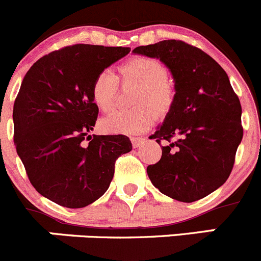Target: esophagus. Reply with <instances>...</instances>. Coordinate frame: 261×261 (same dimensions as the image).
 Returning a JSON list of instances; mask_svg holds the SVG:
<instances>
[{
	"instance_id": "esophagus-1",
	"label": "esophagus",
	"mask_w": 261,
	"mask_h": 261,
	"mask_svg": "<svg viewBox=\"0 0 261 261\" xmlns=\"http://www.w3.org/2000/svg\"><path fill=\"white\" fill-rule=\"evenodd\" d=\"M130 141L134 148H138L144 143V138H142V137H130Z\"/></svg>"
}]
</instances>
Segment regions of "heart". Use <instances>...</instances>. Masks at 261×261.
Returning <instances> with one entry per match:
<instances>
[{"instance_id": "b5f03b06", "label": "heart", "mask_w": 261, "mask_h": 261, "mask_svg": "<svg viewBox=\"0 0 261 261\" xmlns=\"http://www.w3.org/2000/svg\"><path fill=\"white\" fill-rule=\"evenodd\" d=\"M124 82L137 84L132 96L136 105L112 113L101 120V128L108 133L137 134L151 127L159 115H166L176 100L174 84L167 79V69L154 58L139 56L130 58L119 67ZM119 80L113 72L101 71L91 85V97L101 112L114 108Z\"/></svg>"}]
</instances>
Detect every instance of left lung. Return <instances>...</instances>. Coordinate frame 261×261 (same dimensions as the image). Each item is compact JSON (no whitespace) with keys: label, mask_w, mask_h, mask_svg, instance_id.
<instances>
[{"label":"left lung","mask_w":261,"mask_h":261,"mask_svg":"<svg viewBox=\"0 0 261 261\" xmlns=\"http://www.w3.org/2000/svg\"><path fill=\"white\" fill-rule=\"evenodd\" d=\"M134 53L159 58L171 71L176 100L149 138L162 146L148 165L152 184L167 197L192 203L226 182L242 139L241 104L224 69L202 49L182 40L137 46Z\"/></svg>","instance_id":"1"}]
</instances>
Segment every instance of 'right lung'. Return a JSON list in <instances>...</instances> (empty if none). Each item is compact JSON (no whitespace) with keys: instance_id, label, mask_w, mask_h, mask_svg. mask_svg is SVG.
Listing matches in <instances>:
<instances>
[{"instance_id":"obj_1","label":"right lung","mask_w":261,"mask_h":261,"mask_svg":"<svg viewBox=\"0 0 261 261\" xmlns=\"http://www.w3.org/2000/svg\"><path fill=\"white\" fill-rule=\"evenodd\" d=\"M130 51L127 46L74 44L38 59L14 105V142L33 187L66 208L99 199L115 161L132 149L127 136H90L99 108L95 76Z\"/></svg>"}]
</instances>
